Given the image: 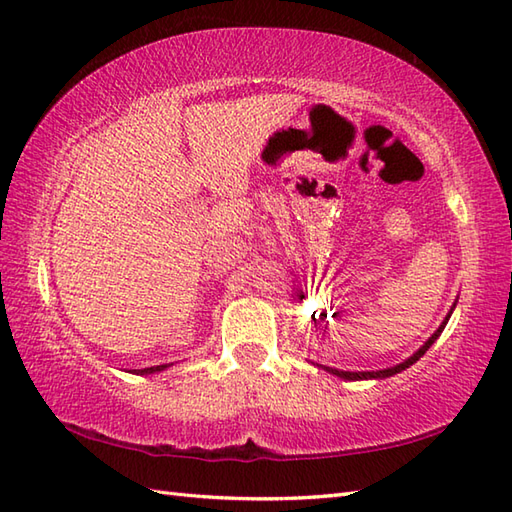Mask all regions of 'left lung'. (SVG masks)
Here are the masks:
<instances>
[{"mask_svg":"<svg viewBox=\"0 0 512 512\" xmlns=\"http://www.w3.org/2000/svg\"><path fill=\"white\" fill-rule=\"evenodd\" d=\"M458 303V301H455ZM455 303L451 306V310H449V314L447 317H444V321L440 323V328L433 332L427 341H424V345L420 347L418 352H413L409 358H405V361L402 363H398V365H394V367H387V369H376V372H343V369H334V367H325V365H321L325 372H330L332 376H339V378H343V380H372V378H389V376H394V374H400L402 369H407V367H411L413 363L416 361H420V358L424 356V352L429 350V347L438 341V336L442 334V330H444V325L449 323V319H451V314H453V310H455Z\"/></svg>","mask_w":512,"mask_h":512,"instance_id":"obj_1","label":"left lung"}]
</instances>
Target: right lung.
<instances>
[{
    "label": "right lung",
    "instance_id": "add662e5",
    "mask_svg": "<svg viewBox=\"0 0 512 512\" xmlns=\"http://www.w3.org/2000/svg\"><path fill=\"white\" fill-rule=\"evenodd\" d=\"M169 365H156V367H145V369H134V374H140V376H147V374H156V372H162V369H167Z\"/></svg>",
    "mask_w": 512,
    "mask_h": 512
}]
</instances>
